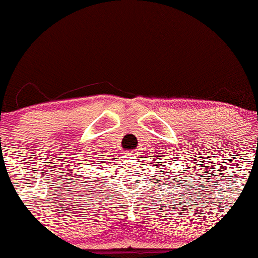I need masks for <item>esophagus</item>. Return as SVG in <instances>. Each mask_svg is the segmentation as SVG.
<instances>
[{
	"label": "esophagus",
	"instance_id": "1",
	"mask_svg": "<svg viewBox=\"0 0 258 258\" xmlns=\"http://www.w3.org/2000/svg\"><path fill=\"white\" fill-rule=\"evenodd\" d=\"M132 155H133V154H132ZM127 156H131V155H127Z\"/></svg>",
	"mask_w": 258,
	"mask_h": 258
}]
</instances>
